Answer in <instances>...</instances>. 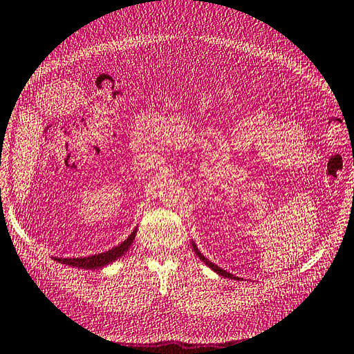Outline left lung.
I'll use <instances>...</instances> for the list:
<instances>
[{"label":"left lung","instance_id":"1","mask_svg":"<svg viewBox=\"0 0 354 354\" xmlns=\"http://www.w3.org/2000/svg\"><path fill=\"white\" fill-rule=\"evenodd\" d=\"M194 249H195V252H196V255L198 257H200L201 258V260L207 264V266H209V267H212V269L214 270V272H218L219 274H221V277H223V278H230V279H239L237 277H234V274H231V273H228L227 270H223V269H221V267H218L216 264H213V263H210L209 260H207V258L204 257V255H201L200 254V251H198V249H196V246L194 245Z\"/></svg>","mask_w":354,"mask_h":354}]
</instances>
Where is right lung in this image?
Masks as SVG:
<instances>
[{
    "label": "right lung",
    "instance_id": "add662e5",
    "mask_svg": "<svg viewBox=\"0 0 354 354\" xmlns=\"http://www.w3.org/2000/svg\"><path fill=\"white\" fill-rule=\"evenodd\" d=\"M135 234H136V230H133L132 234L129 236L123 243H120L118 246L109 249V251H106V252L85 257V258H55V260L58 263L77 267V269H99V267L106 266L114 260H117V258L122 257L127 251V249L131 248L132 242L135 240Z\"/></svg>",
    "mask_w": 354,
    "mask_h": 354
}]
</instances>
